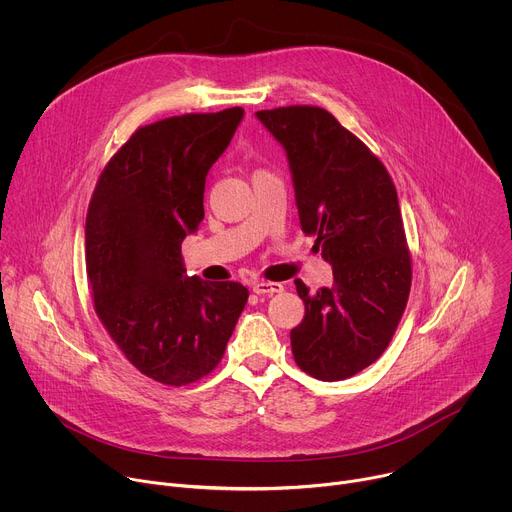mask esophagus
<instances>
[{"instance_id": "34e87169", "label": "esophagus", "mask_w": 512, "mask_h": 512, "mask_svg": "<svg viewBox=\"0 0 512 512\" xmlns=\"http://www.w3.org/2000/svg\"><path fill=\"white\" fill-rule=\"evenodd\" d=\"M253 291L259 296H273V294H279V291H283V285L275 283V281H255Z\"/></svg>"}]
</instances>
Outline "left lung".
I'll use <instances>...</instances> for the list:
<instances>
[{
  "instance_id": "8db88e82",
  "label": "left lung",
  "mask_w": 512,
  "mask_h": 512,
  "mask_svg": "<svg viewBox=\"0 0 512 512\" xmlns=\"http://www.w3.org/2000/svg\"><path fill=\"white\" fill-rule=\"evenodd\" d=\"M285 150L300 225L332 265L316 294L296 279L306 316L289 332L298 367L342 381L373 364L405 312L411 259L395 184L377 156L326 109L257 111Z\"/></svg>"
}]
</instances>
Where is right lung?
Returning <instances> with one entry per match:
<instances>
[{"mask_svg": "<svg viewBox=\"0 0 512 512\" xmlns=\"http://www.w3.org/2000/svg\"><path fill=\"white\" fill-rule=\"evenodd\" d=\"M245 111L188 113L139 127L105 166L87 214L97 316L133 367L182 387L221 362L249 291L188 277L182 241L204 218V184Z\"/></svg>", "mask_w": 512, "mask_h": 512, "instance_id": "right-lung-1", "label": "right lung"}]
</instances>
